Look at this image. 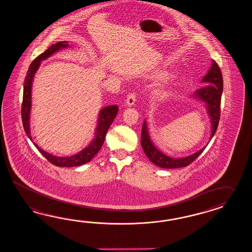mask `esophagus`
I'll use <instances>...</instances> for the list:
<instances>
[{"label":"esophagus","instance_id":"obj_1","mask_svg":"<svg viewBox=\"0 0 252 252\" xmlns=\"http://www.w3.org/2000/svg\"><path fill=\"white\" fill-rule=\"evenodd\" d=\"M136 101V93L135 92H131L127 96L126 98V105L128 107H131L132 105H134Z\"/></svg>","mask_w":252,"mask_h":252}]
</instances>
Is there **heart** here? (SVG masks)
I'll use <instances>...</instances> for the list:
<instances>
[{
	"instance_id": "b5f03b06",
	"label": "heart",
	"mask_w": 252,
	"mask_h": 252,
	"mask_svg": "<svg viewBox=\"0 0 252 252\" xmlns=\"http://www.w3.org/2000/svg\"><path fill=\"white\" fill-rule=\"evenodd\" d=\"M159 78H161V79H169L170 77H169V75L168 74H164V73H162V74H160L159 75Z\"/></svg>"
}]
</instances>
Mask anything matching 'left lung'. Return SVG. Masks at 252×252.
Segmentation results:
<instances>
[{"mask_svg": "<svg viewBox=\"0 0 252 252\" xmlns=\"http://www.w3.org/2000/svg\"><path fill=\"white\" fill-rule=\"evenodd\" d=\"M202 82L207 86H204L200 89L196 90L194 97H197L207 105L208 115L211 120V136L212 139L216 133L220 119V103L221 96L223 92V77L220 70V66L216 61H212V65L207 72V75L202 79ZM142 147L148 157L149 160L155 163V165L161 168L172 169V168L186 167L189 165L192 161H194L207 146L201 149L200 151L195 154L189 155L184 158H171L167 155H163L157 148L150 139L149 136L147 123L144 122L142 124V136H141Z\"/></svg>", "mask_w": 252, "mask_h": 252, "instance_id": "8db88e82", "label": "left lung"}]
</instances>
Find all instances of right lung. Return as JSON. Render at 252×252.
I'll return each mask as SVG.
<instances>
[{
	"label": "right lung",
	"mask_w": 252,
	"mask_h": 252,
	"mask_svg": "<svg viewBox=\"0 0 252 252\" xmlns=\"http://www.w3.org/2000/svg\"><path fill=\"white\" fill-rule=\"evenodd\" d=\"M68 46V43L66 41H61L57 44H54L47 48L44 53L39 55L35 58L28 68V71L26 73V80L24 85V94H23V102H22V121L23 126L26 130V134L32 141V138L30 135V111H31V93H32V83L33 76L36 70L38 69L40 62L42 60H45L49 58L54 53L59 51L63 48H66ZM119 111V108L116 105H111L105 107L99 111L98 115V122L96 129V136L93 140V142L87 147L80 151L78 154L72 155L69 157H57L54 155L46 153L44 150L39 147L36 143H33L34 146L37 148L39 152L45 156L52 164L59 166V167H74L79 166L84 163H87L91 161V159L97 155V152L101 149L103 145L105 136L110 128L111 123H113L117 113Z\"/></svg>",
	"instance_id": "1"
}]
</instances>
